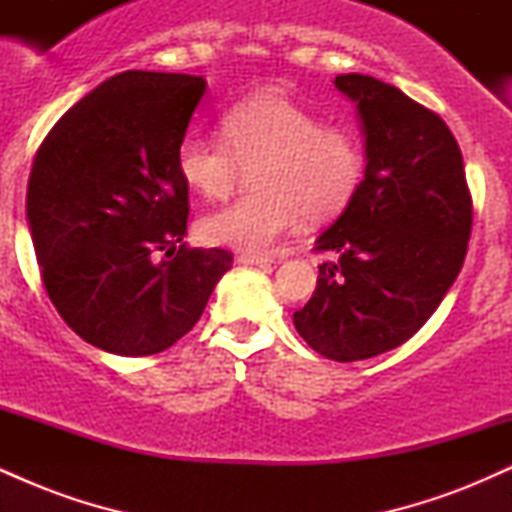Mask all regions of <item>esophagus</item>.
<instances>
[{
  "instance_id": "1",
  "label": "esophagus",
  "mask_w": 512,
  "mask_h": 512,
  "mask_svg": "<svg viewBox=\"0 0 512 512\" xmlns=\"http://www.w3.org/2000/svg\"><path fill=\"white\" fill-rule=\"evenodd\" d=\"M240 264H257V267H264V264H272L274 260L267 255H252V252H240L238 255Z\"/></svg>"
}]
</instances>
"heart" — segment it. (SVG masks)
<instances>
[{"label":"heart","mask_w":512,"mask_h":512,"mask_svg":"<svg viewBox=\"0 0 512 512\" xmlns=\"http://www.w3.org/2000/svg\"><path fill=\"white\" fill-rule=\"evenodd\" d=\"M221 134L187 132L175 151L182 182L204 199H228L252 170L255 192L202 221L209 243L245 252L272 250L291 228L332 219L354 199L368 151L351 122H322L315 110L276 91L228 108Z\"/></svg>","instance_id":"b5f03b06"}]
</instances>
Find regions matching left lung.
Here are the masks:
<instances>
[{
	"label": "left lung",
	"instance_id": "8db88e82",
	"mask_svg": "<svg viewBox=\"0 0 512 512\" xmlns=\"http://www.w3.org/2000/svg\"><path fill=\"white\" fill-rule=\"evenodd\" d=\"M334 86L358 103L368 166L315 240L337 260L320 264L293 325L317 354L349 363L397 349L436 313L462 269L474 211L443 117L373 76L339 74Z\"/></svg>",
	"mask_w": 512,
	"mask_h": 512
}]
</instances>
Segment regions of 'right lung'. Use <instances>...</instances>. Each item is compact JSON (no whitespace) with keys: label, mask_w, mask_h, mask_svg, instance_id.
Returning <instances> with one entry per match:
<instances>
[{"label":"right lung","mask_w":512,"mask_h":512,"mask_svg":"<svg viewBox=\"0 0 512 512\" xmlns=\"http://www.w3.org/2000/svg\"><path fill=\"white\" fill-rule=\"evenodd\" d=\"M207 81L122 72L64 113L28 178L45 291L88 344L151 356L202 317L233 252L187 248L190 187L175 151Z\"/></svg>","instance_id":"obj_1"}]
</instances>
